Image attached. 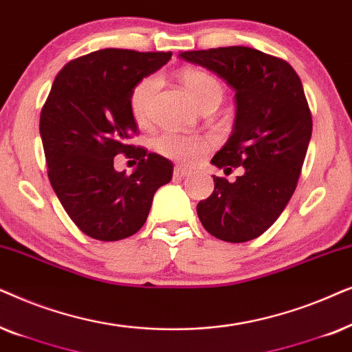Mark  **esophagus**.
Here are the masks:
<instances>
[{"mask_svg":"<svg viewBox=\"0 0 352 352\" xmlns=\"http://www.w3.org/2000/svg\"><path fill=\"white\" fill-rule=\"evenodd\" d=\"M191 173V170H188L186 167H182V166H177L173 168V175L175 177H188Z\"/></svg>","mask_w":352,"mask_h":352,"instance_id":"1","label":"esophagus"}]
</instances>
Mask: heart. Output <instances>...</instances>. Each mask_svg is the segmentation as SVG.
I'll list each match as a JSON object with an SVG mask.
<instances>
[{
    "instance_id": "obj_1",
    "label": "heart",
    "mask_w": 352,
    "mask_h": 352,
    "mask_svg": "<svg viewBox=\"0 0 352 352\" xmlns=\"http://www.w3.org/2000/svg\"><path fill=\"white\" fill-rule=\"evenodd\" d=\"M182 83H184L191 98L203 106L204 102L210 100L222 101L223 88L220 82L214 75H210L204 70L198 69H186L180 74ZM157 88V77L148 75L140 80L137 85L132 88L129 96V107L132 112L133 119L138 124H146L151 114V104L154 93ZM210 146V142L204 137L198 135H184V133H173L166 132L159 135L154 142L156 151L164 157L172 159V161L193 164L204 156Z\"/></svg>"
}]
</instances>
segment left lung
Wrapping results in <instances>:
<instances>
[{
    "mask_svg": "<svg viewBox=\"0 0 352 352\" xmlns=\"http://www.w3.org/2000/svg\"><path fill=\"white\" fill-rule=\"evenodd\" d=\"M180 56L212 70L236 91L235 130L210 162L225 172H245L233 184L214 175V191L199 201L198 217L219 240H254L280 217L301 175L312 133L301 78L285 59L248 46Z\"/></svg>",
    "mask_w": 352,
    "mask_h": 352,
    "instance_id": "left-lung-1",
    "label": "left lung"
}]
</instances>
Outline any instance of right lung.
I'll return each mask as SVG.
<instances>
[{"label": "right lung", "instance_id": "right-lung-1", "mask_svg": "<svg viewBox=\"0 0 352 352\" xmlns=\"http://www.w3.org/2000/svg\"><path fill=\"white\" fill-rule=\"evenodd\" d=\"M172 53L106 48L72 59L56 75L40 114L48 179L60 204L85 235L117 241L137 233L173 164L129 144L138 125L129 107L132 88ZM139 161L132 176L113 170V157Z\"/></svg>", "mask_w": 352, "mask_h": 352}]
</instances>
